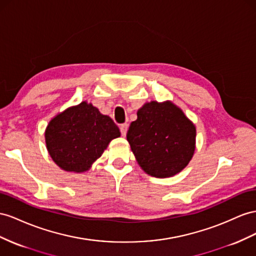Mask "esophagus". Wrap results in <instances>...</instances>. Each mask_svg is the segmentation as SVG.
Masks as SVG:
<instances>
[{
    "mask_svg": "<svg viewBox=\"0 0 256 256\" xmlns=\"http://www.w3.org/2000/svg\"><path fill=\"white\" fill-rule=\"evenodd\" d=\"M120 132H122V136H125L127 134V130H128V125L127 124H122V125L120 126Z\"/></svg>",
    "mask_w": 256,
    "mask_h": 256,
    "instance_id": "obj_1",
    "label": "esophagus"
}]
</instances>
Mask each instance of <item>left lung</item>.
I'll return each mask as SVG.
<instances>
[{
	"instance_id": "left-lung-1",
	"label": "left lung",
	"mask_w": 256,
	"mask_h": 256,
	"mask_svg": "<svg viewBox=\"0 0 256 256\" xmlns=\"http://www.w3.org/2000/svg\"><path fill=\"white\" fill-rule=\"evenodd\" d=\"M130 124L127 141L140 167L155 178L181 172L195 152L196 127L171 101L148 102Z\"/></svg>"
}]
</instances>
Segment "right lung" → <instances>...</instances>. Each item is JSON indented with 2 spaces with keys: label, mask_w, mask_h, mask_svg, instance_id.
<instances>
[{
  "label": "right lung",
  "mask_w": 256,
  "mask_h": 256,
  "mask_svg": "<svg viewBox=\"0 0 256 256\" xmlns=\"http://www.w3.org/2000/svg\"><path fill=\"white\" fill-rule=\"evenodd\" d=\"M120 136L111 117L82 101L54 117L46 127L45 142L62 170L80 174L90 169L108 143Z\"/></svg>",
  "instance_id": "obj_1"
}]
</instances>
